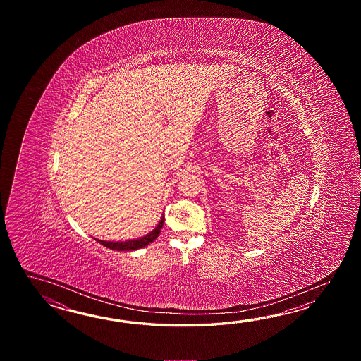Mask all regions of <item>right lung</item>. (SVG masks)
Listing matches in <instances>:
<instances>
[{
	"instance_id": "right-lung-1",
	"label": "right lung",
	"mask_w": 361,
	"mask_h": 361,
	"mask_svg": "<svg viewBox=\"0 0 361 361\" xmlns=\"http://www.w3.org/2000/svg\"><path fill=\"white\" fill-rule=\"evenodd\" d=\"M164 221L165 218L162 216L161 221L157 224V227L154 231H151L149 233H147L146 236L143 238H137V240H129V241H103V240H98L95 238L99 244L106 246L108 249L112 250H118V252H129V250H137V249H142L145 246L149 245L151 243H154L156 238H159L160 232H161L162 226H164Z\"/></svg>"
}]
</instances>
